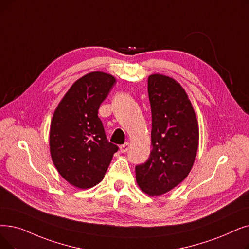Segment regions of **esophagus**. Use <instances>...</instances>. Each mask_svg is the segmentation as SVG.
<instances>
[{
	"label": "esophagus",
	"instance_id": "34e87169",
	"mask_svg": "<svg viewBox=\"0 0 249 249\" xmlns=\"http://www.w3.org/2000/svg\"><path fill=\"white\" fill-rule=\"evenodd\" d=\"M129 149V143L128 142H126V143H124V144H122V145H120V151L121 153H126V151Z\"/></svg>",
	"mask_w": 249,
	"mask_h": 249
}]
</instances>
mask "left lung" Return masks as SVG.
<instances>
[{"mask_svg":"<svg viewBox=\"0 0 249 249\" xmlns=\"http://www.w3.org/2000/svg\"><path fill=\"white\" fill-rule=\"evenodd\" d=\"M147 91L153 149L145 163L135 167V174L140 189L160 196L188 176L197 154L199 129L186 91L174 78L151 74Z\"/></svg>","mask_w":249,"mask_h":249,"instance_id":"left-lung-1","label":"left lung"}]
</instances>
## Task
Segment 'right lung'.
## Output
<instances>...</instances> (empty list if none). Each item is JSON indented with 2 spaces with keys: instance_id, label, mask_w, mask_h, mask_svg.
<instances>
[{
  "instance_id": "obj_1",
  "label": "right lung",
  "mask_w": 249,
  "mask_h": 249,
  "mask_svg": "<svg viewBox=\"0 0 249 249\" xmlns=\"http://www.w3.org/2000/svg\"><path fill=\"white\" fill-rule=\"evenodd\" d=\"M115 83L109 73L85 74L72 84L53 112L51 157L59 174L74 187L88 189L99 184L118 150L107 142L98 116Z\"/></svg>"
}]
</instances>
